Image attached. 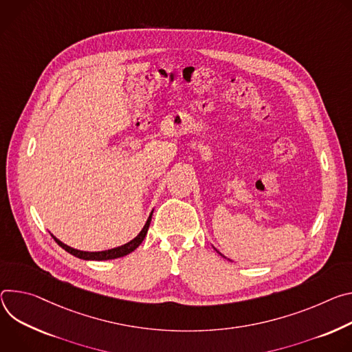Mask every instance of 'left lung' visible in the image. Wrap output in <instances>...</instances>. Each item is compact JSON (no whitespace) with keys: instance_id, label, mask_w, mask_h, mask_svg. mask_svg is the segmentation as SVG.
<instances>
[{"instance_id":"left-lung-1","label":"left lung","mask_w":352,"mask_h":352,"mask_svg":"<svg viewBox=\"0 0 352 352\" xmlns=\"http://www.w3.org/2000/svg\"><path fill=\"white\" fill-rule=\"evenodd\" d=\"M217 252H218V250H217ZM219 254H221V253H219Z\"/></svg>"}]
</instances>
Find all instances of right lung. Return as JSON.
<instances>
[{"mask_svg": "<svg viewBox=\"0 0 352 352\" xmlns=\"http://www.w3.org/2000/svg\"><path fill=\"white\" fill-rule=\"evenodd\" d=\"M151 218H152V214L149 215L146 223L144 225L142 230L138 233V235L129 243L123 245V246H119V248H114V249H110V250H103V252H82V250H76V249H72L67 245H64L63 242H60L57 238L53 236V239L58 243V246H61L65 252L71 253L72 256L78 257V258H82V260H96V261H102V260H111V258H119V257H123L131 252H134L140 245L141 242L144 241V238L146 236V232H148V228H149V223H151Z\"/></svg>", "mask_w": 352, "mask_h": 352, "instance_id": "obj_1", "label": "right lung"}]
</instances>
